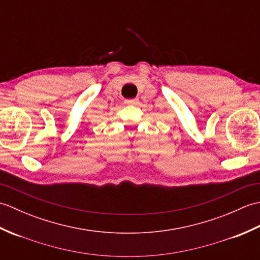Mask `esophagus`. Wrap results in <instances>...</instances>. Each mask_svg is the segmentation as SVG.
Masks as SVG:
<instances>
[{"label":"esophagus","instance_id":"34e87169","mask_svg":"<svg viewBox=\"0 0 260 260\" xmlns=\"http://www.w3.org/2000/svg\"><path fill=\"white\" fill-rule=\"evenodd\" d=\"M139 103V98H133V99H126V104H132V105H136Z\"/></svg>","mask_w":260,"mask_h":260}]
</instances>
